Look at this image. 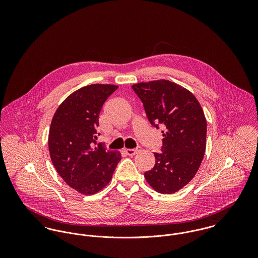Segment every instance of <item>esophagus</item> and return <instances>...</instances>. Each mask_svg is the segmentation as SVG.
I'll list each match as a JSON object with an SVG mask.
<instances>
[{
  "label": "esophagus",
  "mask_w": 258,
  "mask_h": 258,
  "mask_svg": "<svg viewBox=\"0 0 258 258\" xmlns=\"http://www.w3.org/2000/svg\"><path fill=\"white\" fill-rule=\"evenodd\" d=\"M138 151H139V148H136V149H125V153L127 155H129V156L135 155Z\"/></svg>",
  "instance_id": "esophagus-1"
}]
</instances>
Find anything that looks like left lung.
<instances>
[{"mask_svg": "<svg viewBox=\"0 0 258 258\" xmlns=\"http://www.w3.org/2000/svg\"><path fill=\"white\" fill-rule=\"evenodd\" d=\"M153 127L163 128L161 153L145 179L155 190L174 194L198 172L206 151L207 121L197 98L184 87L161 79L132 85Z\"/></svg>", "mask_w": 258, "mask_h": 258, "instance_id": "8db88e82", "label": "left lung"}]
</instances>
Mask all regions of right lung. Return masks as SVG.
I'll use <instances>...</instances> for the list:
<instances>
[{
    "label": "right lung",
    "mask_w": 258,
    "mask_h": 258,
    "mask_svg": "<svg viewBox=\"0 0 258 258\" xmlns=\"http://www.w3.org/2000/svg\"><path fill=\"white\" fill-rule=\"evenodd\" d=\"M118 88L91 84L71 94L55 111L48 133L52 164L62 180L82 195H93L110 182L121 154L97 143L99 113Z\"/></svg>",
    "instance_id": "obj_1"
}]
</instances>
